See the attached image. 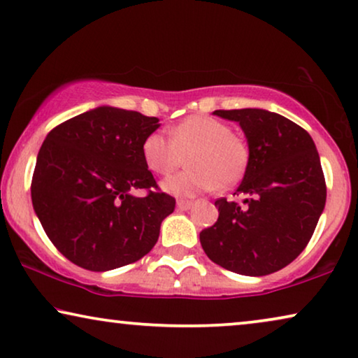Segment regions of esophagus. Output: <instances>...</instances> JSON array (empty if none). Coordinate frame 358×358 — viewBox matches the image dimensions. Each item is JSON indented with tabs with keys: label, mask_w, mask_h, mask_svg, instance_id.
<instances>
[{
	"label": "esophagus",
	"mask_w": 358,
	"mask_h": 358,
	"mask_svg": "<svg viewBox=\"0 0 358 358\" xmlns=\"http://www.w3.org/2000/svg\"><path fill=\"white\" fill-rule=\"evenodd\" d=\"M191 206H193V203H191V201H185V199H180V201H177V208L180 209V210H188Z\"/></svg>",
	"instance_id": "obj_1"
}]
</instances>
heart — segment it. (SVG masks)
<instances>
[{"label":"heart","instance_id":"b5f03b06","mask_svg":"<svg viewBox=\"0 0 358 358\" xmlns=\"http://www.w3.org/2000/svg\"><path fill=\"white\" fill-rule=\"evenodd\" d=\"M188 169L162 183L175 196H194L201 191L230 188L238 183L248 165V145L230 133L227 124L208 115H191L164 133H150L143 143V157L157 175H170L183 164Z\"/></svg>","mask_w":358,"mask_h":358}]
</instances>
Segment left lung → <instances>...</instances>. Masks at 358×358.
<instances>
[{"label": "left lung", "instance_id": "8db88e82", "mask_svg": "<svg viewBox=\"0 0 358 358\" xmlns=\"http://www.w3.org/2000/svg\"><path fill=\"white\" fill-rule=\"evenodd\" d=\"M236 122L248 143V165L235 194L220 198L219 219L199 234L210 261L231 273L266 275L290 264L313 235L326 204V183L311 136L263 108L215 110Z\"/></svg>", "mask_w": 358, "mask_h": 358}]
</instances>
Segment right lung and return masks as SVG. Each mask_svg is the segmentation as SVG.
<instances>
[{
	"mask_svg": "<svg viewBox=\"0 0 358 358\" xmlns=\"http://www.w3.org/2000/svg\"><path fill=\"white\" fill-rule=\"evenodd\" d=\"M159 118L97 107L58 124L35 164L32 204L59 253L89 271L117 269L148 255L175 199L159 193L143 143ZM148 189L144 199L132 194Z\"/></svg>",
	"mask_w": 358,
	"mask_h": 358,
	"instance_id": "right-lung-1",
	"label": "right lung"
}]
</instances>
